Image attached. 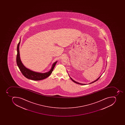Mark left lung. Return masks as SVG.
<instances>
[{
    "instance_id": "1",
    "label": "left lung",
    "mask_w": 125,
    "mask_h": 125,
    "mask_svg": "<svg viewBox=\"0 0 125 125\" xmlns=\"http://www.w3.org/2000/svg\"><path fill=\"white\" fill-rule=\"evenodd\" d=\"M106 66H107V64H106ZM101 75H100V77H98L97 79H96V80H95V81H94L92 82V83H89V84H92V83H94L96 81H97V80H98L100 78V77L101 76ZM69 77H70V79H71V80H72V81H73V82H74V83H77V84H79L83 85H86V84H81V83H78V82H77L75 81H74V80H73V79H72V78L70 77V76H69Z\"/></svg>"
}]
</instances>
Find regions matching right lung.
I'll return each mask as SVG.
<instances>
[{
  "instance_id": "obj_1",
  "label": "right lung",
  "mask_w": 125,
  "mask_h": 125,
  "mask_svg": "<svg viewBox=\"0 0 125 125\" xmlns=\"http://www.w3.org/2000/svg\"><path fill=\"white\" fill-rule=\"evenodd\" d=\"M21 42V38H20V42L18 44L17 46V55L16 57V62L18 67L19 68L20 70L21 71L22 73L23 74L26 78H27L29 79L33 80V81H40L41 80L46 79L48 76L50 75V74L52 73V71H53L54 67L55 66L56 63L57 61L54 62L52 64L51 68L49 71L46 72V73H39L37 72H34L31 70L27 68L23 64V63L21 61V59L20 57V50H19V47L20 44Z\"/></svg>"
}]
</instances>
